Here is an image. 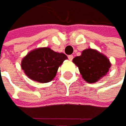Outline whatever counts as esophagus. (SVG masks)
<instances>
[{
    "instance_id": "34e87169",
    "label": "esophagus",
    "mask_w": 126,
    "mask_h": 126,
    "mask_svg": "<svg viewBox=\"0 0 126 126\" xmlns=\"http://www.w3.org/2000/svg\"><path fill=\"white\" fill-rule=\"evenodd\" d=\"M73 58H74V56H72V55H70V56H68L69 60H73Z\"/></svg>"
}]
</instances>
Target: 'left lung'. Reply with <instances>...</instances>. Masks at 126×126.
<instances>
[{
    "label": "left lung",
    "instance_id": "8db88e82",
    "mask_svg": "<svg viewBox=\"0 0 126 126\" xmlns=\"http://www.w3.org/2000/svg\"><path fill=\"white\" fill-rule=\"evenodd\" d=\"M84 80L88 83H95L108 73L111 63L105 55L96 49L87 48L82 51L80 56L73 59Z\"/></svg>",
    "mask_w": 126,
    "mask_h": 126
}]
</instances>
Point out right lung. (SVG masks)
Instances as JSON below:
<instances>
[{
  "label": "right lung",
  "instance_id": "right-lung-1",
  "mask_svg": "<svg viewBox=\"0 0 126 126\" xmlns=\"http://www.w3.org/2000/svg\"><path fill=\"white\" fill-rule=\"evenodd\" d=\"M65 60L67 56L63 53L54 52L48 47L37 48L23 58L21 66L31 80L47 83L56 77L58 68Z\"/></svg>",
  "mask_w": 126,
  "mask_h": 126
}]
</instances>
